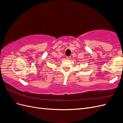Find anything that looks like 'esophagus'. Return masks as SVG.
<instances>
[{
	"mask_svg": "<svg viewBox=\"0 0 123 123\" xmlns=\"http://www.w3.org/2000/svg\"><path fill=\"white\" fill-rule=\"evenodd\" d=\"M71 58V56H67V58L68 59H70Z\"/></svg>",
	"mask_w": 123,
	"mask_h": 123,
	"instance_id": "obj_1",
	"label": "esophagus"
}]
</instances>
